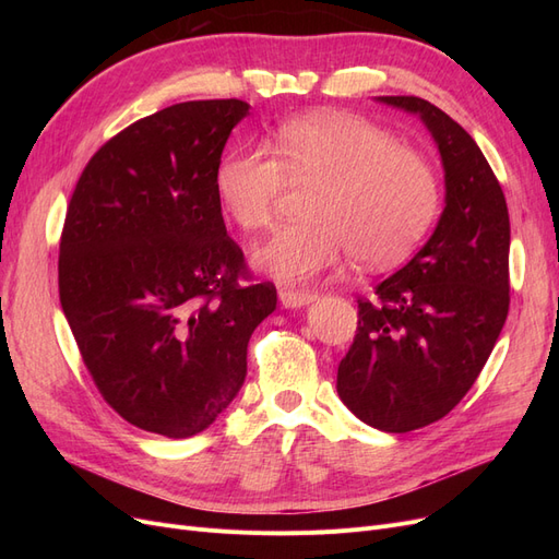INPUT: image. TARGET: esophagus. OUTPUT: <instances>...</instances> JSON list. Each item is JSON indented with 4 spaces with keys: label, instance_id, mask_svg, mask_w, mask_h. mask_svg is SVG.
Returning a JSON list of instances; mask_svg holds the SVG:
<instances>
[{
    "label": "esophagus",
    "instance_id": "obj_1",
    "mask_svg": "<svg viewBox=\"0 0 559 559\" xmlns=\"http://www.w3.org/2000/svg\"><path fill=\"white\" fill-rule=\"evenodd\" d=\"M312 300H317V294H312V292L280 289V302L284 308H302V306H310Z\"/></svg>",
    "mask_w": 559,
    "mask_h": 559
}]
</instances>
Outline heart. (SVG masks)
Masks as SVG:
<instances>
[{
  "label": "heart",
  "mask_w": 559,
  "mask_h": 559,
  "mask_svg": "<svg viewBox=\"0 0 559 559\" xmlns=\"http://www.w3.org/2000/svg\"><path fill=\"white\" fill-rule=\"evenodd\" d=\"M275 151L280 159L267 146L233 151L216 173L222 205L245 230L275 224L286 179L317 186L306 207L310 222L282 228L253 253L270 277L310 282L347 253L368 270L394 267L433 224L438 179L431 165L361 116H300L282 126Z\"/></svg>",
  "instance_id": "heart-1"
}]
</instances>
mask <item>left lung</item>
<instances>
[{
	"mask_svg": "<svg viewBox=\"0 0 559 559\" xmlns=\"http://www.w3.org/2000/svg\"><path fill=\"white\" fill-rule=\"evenodd\" d=\"M378 99L417 114L431 132L445 207L427 245L376 286V298H359L335 386L366 425L405 433L445 417L492 354L511 302V224L492 167L460 123L421 97Z\"/></svg>",
	"mask_w": 559,
	"mask_h": 559,
	"instance_id": "8db88e82",
	"label": "left lung"
}]
</instances>
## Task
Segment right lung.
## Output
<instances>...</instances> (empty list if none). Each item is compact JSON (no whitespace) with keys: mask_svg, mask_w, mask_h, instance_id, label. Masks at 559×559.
<instances>
[{"mask_svg":"<svg viewBox=\"0 0 559 559\" xmlns=\"http://www.w3.org/2000/svg\"><path fill=\"white\" fill-rule=\"evenodd\" d=\"M242 99L160 109L88 160L67 207L62 312L99 394L167 438L205 431L238 396L247 345L277 292L251 284L216 173Z\"/></svg>","mask_w":559,"mask_h":559,"instance_id":"1","label":"right lung"}]
</instances>
